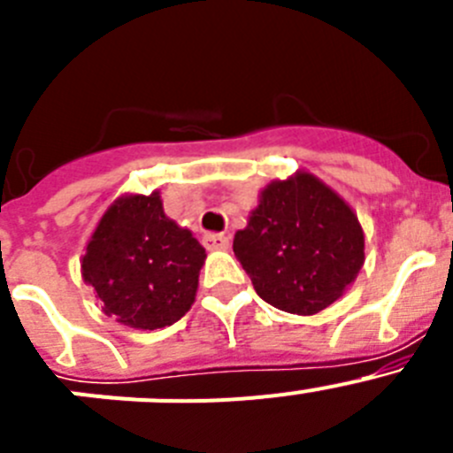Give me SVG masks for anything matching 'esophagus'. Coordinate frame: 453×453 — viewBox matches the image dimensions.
<instances>
[{"instance_id": "34e87169", "label": "esophagus", "mask_w": 453, "mask_h": 453, "mask_svg": "<svg viewBox=\"0 0 453 453\" xmlns=\"http://www.w3.org/2000/svg\"><path fill=\"white\" fill-rule=\"evenodd\" d=\"M229 245H231L229 235H224V234H208L206 238H203V247L211 251L229 250Z\"/></svg>"}]
</instances>
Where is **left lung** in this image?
<instances>
[{"mask_svg": "<svg viewBox=\"0 0 453 453\" xmlns=\"http://www.w3.org/2000/svg\"><path fill=\"white\" fill-rule=\"evenodd\" d=\"M363 250L354 211L308 172L270 183L234 238L235 258L258 297L297 315L334 303L361 272Z\"/></svg>", "mask_w": 453, "mask_h": 453, "instance_id": "obj_1", "label": "left lung"}]
</instances>
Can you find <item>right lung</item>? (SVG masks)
Here are the masks:
<instances>
[{
	"instance_id": "obj_1",
	"label": "right lung",
	"mask_w": 453,
	"mask_h": 453,
	"mask_svg": "<svg viewBox=\"0 0 453 453\" xmlns=\"http://www.w3.org/2000/svg\"><path fill=\"white\" fill-rule=\"evenodd\" d=\"M206 251L165 218L161 195L118 199L83 254V279L104 313L134 329H163L190 311Z\"/></svg>"
}]
</instances>
